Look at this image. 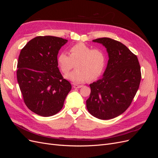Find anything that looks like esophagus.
<instances>
[{"instance_id":"obj_1","label":"esophagus","mask_w":158,"mask_h":158,"mask_svg":"<svg viewBox=\"0 0 158 158\" xmlns=\"http://www.w3.org/2000/svg\"><path fill=\"white\" fill-rule=\"evenodd\" d=\"M82 85H78V84H74L73 85L74 88H82Z\"/></svg>"}]
</instances>
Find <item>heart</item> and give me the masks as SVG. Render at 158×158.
<instances>
[{
	"label": "heart",
	"mask_w": 158,
	"mask_h": 158,
	"mask_svg": "<svg viewBox=\"0 0 158 158\" xmlns=\"http://www.w3.org/2000/svg\"><path fill=\"white\" fill-rule=\"evenodd\" d=\"M58 64L63 73H68L74 64L76 70L65 76L76 83L99 78L106 69L107 55L101 49H92L84 43H78L70 48V55L61 52L57 58Z\"/></svg>",
	"instance_id": "obj_1"
}]
</instances>
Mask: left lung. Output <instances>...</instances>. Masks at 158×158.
Instances as JSON below:
<instances>
[{"label": "left lung", "mask_w": 158, "mask_h": 158, "mask_svg": "<svg viewBox=\"0 0 158 158\" xmlns=\"http://www.w3.org/2000/svg\"><path fill=\"white\" fill-rule=\"evenodd\" d=\"M93 41L106 47L109 60L103 78L89 84L86 107L94 117L108 120L120 115L131 106L139 88L140 66L136 55L122 43L108 37Z\"/></svg>", "instance_id": "1"}]
</instances>
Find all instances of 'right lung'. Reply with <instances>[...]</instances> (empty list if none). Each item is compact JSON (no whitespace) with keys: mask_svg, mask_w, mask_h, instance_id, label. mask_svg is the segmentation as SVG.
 <instances>
[{"mask_svg":"<svg viewBox=\"0 0 158 158\" xmlns=\"http://www.w3.org/2000/svg\"><path fill=\"white\" fill-rule=\"evenodd\" d=\"M68 41L54 36H37L21 50L17 80L23 102L33 113L50 117L63 108L72 88L58 68L57 55Z\"/></svg>","mask_w":158,"mask_h":158,"instance_id":"obj_1","label":"right lung"}]
</instances>
